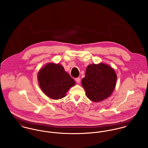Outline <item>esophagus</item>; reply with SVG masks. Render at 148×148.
<instances>
[{"mask_svg":"<svg viewBox=\"0 0 148 148\" xmlns=\"http://www.w3.org/2000/svg\"><path fill=\"white\" fill-rule=\"evenodd\" d=\"M76 82L77 83H80V77H77V78H76Z\"/></svg>","mask_w":148,"mask_h":148,"instance_id":"1","label":"esophagus"}]
</instances>
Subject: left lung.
<instances>
[{
	"mask_svg": "<svg viewBox=\"0 0 148 148\" xmlns=\"http://www.w3.org/2000/svg\"><path fill=\"white\" fill-rule=\"evenodd\" d=\"M117 75L110 66L100 63L89 65L82 83L87 97L94 102L103 101L113 92Z\"/></svg>",
	"mask_w": 148,
	"mask_h": 148,
	"instance_id": "left-lung-1",
	"label": "left lung"
}]
</instances>
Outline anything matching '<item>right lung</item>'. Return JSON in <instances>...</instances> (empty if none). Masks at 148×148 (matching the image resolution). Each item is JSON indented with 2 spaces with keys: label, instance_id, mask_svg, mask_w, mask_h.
<instances>
[{
  "label": "right lung",
  "instance_id": "right-lung-1",
  "mask_svg": "<svg viewBox=\"0 0 148 148\" xmlns=\"http://www.w3.org/2000/svg\"><path fill=\"white\" fill-rule=\"evenodd\" d=\"M39 85L49 97L58 100L65 96L68 89L75 84L74 80L60 64H47L38 73Z\"/></svg>",
  "mask_w": 148,
  "mask_h": 148
}]
</instances>
